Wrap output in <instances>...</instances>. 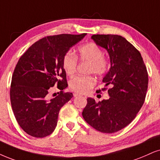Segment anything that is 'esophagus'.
I'll return each instance as SVG.
<instances>
[{"instance_id":"34e87169","label":"esophagus","mask_w":160,"mask_h":160,"mask_svg":"<svg viewBox=\"0 0 160 160\" xmlns=\"http://www.w3.org/2000/svg\"><path fill=\"white\" fill-rule=\"evenodd\" d=\"M79 96H80V94H77V93H74V98H77V97H79Z\"/></svg>"}]
</instances>
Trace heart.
<instances>
[{"instance_id":"obj_1","label":"heart","mask_w":160,"mask_h":160,"mask_svg":"<svg viewBox=\"0 0 160 160\" xmlns=\"http://www.w3.org/2000/svg\"><path fill=\"white\" fill-rule=\"evenodd\" d=\"M104 53L100 46L94 43H88L80 46L78 57L82 61L90 62V73L102 75L108 69V60L103 57ZM62 67L66 73L72 75L75 73L78 66L77 57L72 52H67L62 58ZM96 79L93 76H77L71 79L69 88L78 94H87L90 92L96 84Z\"/></svg>"}]
</instances>
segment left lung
I'll return each mask as SVG.
<instances>
[{
	"instance_id": "1",
	"label": "left lung",
	"mask_w": 160,
	"mask_h": 160,
	"mask_svg": "<svg viewBox=\"0 0 160 160\" xmlns=\"http://www.w3.org/2000/svg\"><path fill=\"white\" fill-rule=\"evenodd\" d=\"M92 39L109 54L111 68L102 82L112 88L108 90V100L97 102L93 98L87 99L82 115L96 130L112 134L132 122L142 108L148 75L141 54L125 38L117 35H94Z\"/></svg>"
}]
</instances>
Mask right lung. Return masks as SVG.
I'll return each mask as SVG.
<instances>
[{"mask_svg": "<svg viewBox=\"0 0 160 160\" xmlns=\"http://www.w3.org/2000/svg\"><path fill=\"white\" fill-rule=\"evenodd\" d=\"M86 35L62 34L43 38L18 60L12 78L10 100L18 123L30 136L42 138L55 129L60 108L73 97L72 93L62 91L68 86L62 58ZM55 84L61 92L50 99L49 92Z\"/></svg>", "mask_w": 160, "mask_h": 160, "instance_id": "add662e5", "label": "right lung"}]
</instances>
